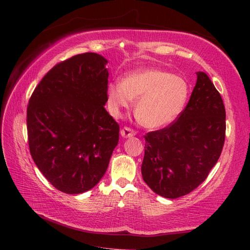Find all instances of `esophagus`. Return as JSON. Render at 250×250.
I'll use <instances>...</instances> for the list:
<instances>
[{"mask_svg": "<svg viewBox=\"0 0 250 250\" xmlns=\"http://www.w3.org/2000/svg\"><path fill=\"white\" fill-rule=\"evenodd\" d=\"M120 134L124 139H130V137H133L135 135V132L128 128V126H125V128L120 131Z\"/></svg>", "mask_w": 250, "mask_h": 250, "instance_id": "obj_1", "label": "esophagus"}]
</instances>
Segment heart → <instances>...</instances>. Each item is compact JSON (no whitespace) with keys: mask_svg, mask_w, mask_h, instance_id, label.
Wrapping results in <instances>:
<instances>
[{"mask_svg":"<svg viewBox=\"0 0 250 250\" xmlns=\"http://www.w3.org/2000/svg\"><path fill=\"white\" fill-rule=\"evenodd\" d=\"M107 104L110 113L118 116L121 108H128L137 100L134 114L147 129H162L182 114L189 95L184 78L159 68H144L128 74L121 83L107 87Z\"/></svg>","mask_w":250,"mask_h":250,"instance_id":"b5f03b06","label":"heart"}]
</instances>
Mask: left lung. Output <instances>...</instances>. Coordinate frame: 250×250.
<instances>
[{"label":"left lung","instance_id":"left-lung-1","mask_svg":"<svg viewBox=\"0 0 250 250\" xmlns=\"http://www.w3.org/2000/svg\"><path fill=\"white\" fill-rule=\"evenodd\" d=\"M225 137L224 102L209 77L198 72L195 87L178 119L145 136L143 179L163 198L190 193L218 161Z\"/></svg>","mask_w":250,"mask_h":250}]
</instances>
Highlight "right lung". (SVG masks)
<instances>
[{
  "instance_id": "right-lung-1",
  "label": "right lung",
  "mask_w": 250,
  "mask_h": 250,
  "mask_svg": "<svg viewBox=\"0 0 250 250\" xmlns=\"http://www.w3.org/2000/svg\"><path fill=\"white\" fill-rule=\"evenodd\" d=\"M108 61L94 52L54 66L37 84L26 110L32 159L58 190L79 194L107 169L119 125L105 109Z\"/></svg>"
}]
</instances>
